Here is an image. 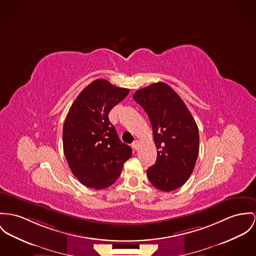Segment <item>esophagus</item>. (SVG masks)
Wrapping results in <instances>:
<instances>
[{"label": "esophagus", "mask_w": 256, "mask_h": 256, "mask_svg": "<svg viewBox=\"0 0 256 256\" xmlns=\"http://www.w3.org/2000/svg\"><path fill=\"white\" fill-rule=\"evenodd\" d=\"M132 148H134V150H138V146H139V141H138V140H136V141H134V143L132 144Z\"/></svg>", "instance_id": "esophagus-1"}]
</instances>
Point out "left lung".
I'll return each instance as SVG.
<instances>
[{
  "mask_svg": "<svg viewBox=\"0 0 256 256\" xmlns=\"http://www.w3.org/2000/svg\"><path fill=\"white\" fill-rule=\"evenodd\" d=\"M134 98L149 117L157 147V160L147 170V176L160 191L176 190L195 168L200 143L197 124L183 100L164 82L138 90Z\"/></svg>",
  "mask_w": 256,
  "mask_h": 256,
  "instance_id": "8db88e82",
  "label": "left lung"
}]
</instances>
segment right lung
Masks as SVG:
<instances>
[{
	"label": "right lung",
	"instance_id": "right-lung-1",
	"mask_svg": "<svg viewBox=\"0 0 256 256\" xmlns=\"http://www.w3.org/2000/svg\"><path fill=\"white\" fill-rule=\"evenodd\" d=\"M128 92L106 80H96L75 99L64 122V155L73 174L88 188L112 185L132 157V148L120 140L108 118Z\"/></svg>",
	"mask_w": 256,
	"mask_h": 256
}]
</instances>
